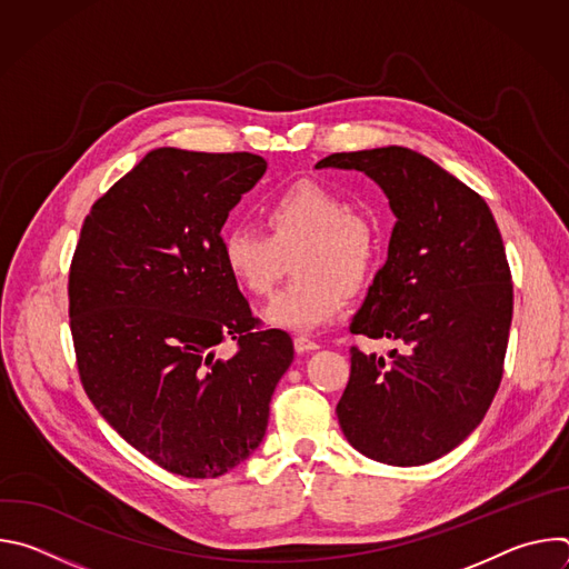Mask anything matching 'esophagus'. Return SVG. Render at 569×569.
Returning <instances> with one entry per match:
<instances>
[{"instance_id":"1","label":"esophagus","mask_w":569,"mask_h":569,"mask_svg":"<svg viewBox=\"0 0 569 569\" xmlns=\"http://www.w3.org/2000/svg\"><path fill=\"white\" fill-rule=\"evenodd\" d=\"M317 349H319V345L315 340H310L306 336H297L295 338V351L297 353H308V351H317Z\"/></svg>"}]
</instances>
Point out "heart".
<instances>
[{
    "label": "heart",
    "instance_id": "obj_1",
    "mask_svg": "<svg viewBox=\"0 0 569 569\" xmlns=\"http://www.w3.org/2000/svg\"><path fill=\"white\" fill-rule=\"evenodd\" d=\"M268 233L250 224L222 231L220 257L231 281L263 297L281 279L286 257L297 274L263 308V319L283 331H315L333 321L371 274L378 238L367 216L338 191L312 180L274 193L261 209Z\"/></svg>",
    "mask_w": 569,
    "mask_h": 569
}]
</instances>
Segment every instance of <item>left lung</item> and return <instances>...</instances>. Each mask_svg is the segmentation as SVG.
Returning <instances> with one entry per match:
<instances>
[{"instance_id":"1","label":"left lung","mask_w":569,"mask_h":569,"mask_svg":"<svg viewBox=\"0 0 569 569\" xmlns=\"http://www.w3.org/2000/svg\"><path fill=\"white\" fill-rule=\"evenodd\" d=\"M315 169L365 173L396 216L349 329L402 351L351 349L340 428L369 459L430 463L481 423L502 380L513 286L498 222L479 193L410 148L336 152Z\"/></svg>"}]
</instances>
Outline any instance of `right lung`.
<instances>
[{
	"label": "right lung",
	"instance_id": "obj_1",
	"mask_svg": "<svg viewBox=\"0 0 569 569\" xmlns=\"http://www.w3.org/2000/svg\"><path fill=\"white\" fill-rule=\"evenodd\" d=\"M268 161L252 152L150 150L99 198L69 272L80 382L141 455L182 477H220L263 441L295 349L257 331L220 257V229ZM227 339L229 360L214 358Z\"/></svg>",
	"mask_w": 569,
	"mask_h": 569
}]
</instances>
